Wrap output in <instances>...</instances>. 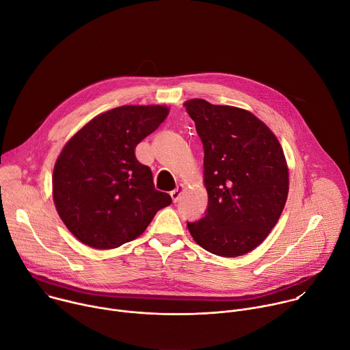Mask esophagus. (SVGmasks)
Returning a JSON list of instances; mask_svg holds the SVG:
<instances>
[{"label":"esophagus","instance_id":"34e87169","mask_svg":"<svg viewBox=\"0 0 350 350\" xmlns=\"http://www.w3.org/2000/svg\"><path fill=\"white\" fill-rule=\"evenodd\" d=\"M183 191H184V187L183 185H178L176 189H173L172 192H170V196H172V199H173V202L176 204L178 199H180V196H181V193H183Z\"/></svg>","mask_w":350,"mask_h":350}]
</instances>
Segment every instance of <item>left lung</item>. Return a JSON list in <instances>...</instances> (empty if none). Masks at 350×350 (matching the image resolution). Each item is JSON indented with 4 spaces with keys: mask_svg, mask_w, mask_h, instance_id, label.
Returning <instances> with one entry per match:
<instances>
[{
    "mask_svg": "<svg viewBox=\"0 0 350 350\" xmlns=\"http://www.w3.org/2000/svg\"><path fill=\"white\" fill-rule=\"evenodd\" d=\"M184 107L204 144L205 216L187 227L208 252L237 258L258 247L277 224L289 173L275 134L252 112L193 98Z\"/></svg>",
    "mask_w": 350,
    "mask_h": 350,
    "instance_id": "8db88e82",
    "label": "left lung"
}]
</instances>
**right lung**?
Segmentation results:
<instances>
[{
    "mask_svg": "<svg viewBox=\"0 0 350 350\" xmlns=\"http://www.w3.org/2000/svg\"><path fill=\"white\" fill-rule=\"evenodd\" d=\"M165 105H123L95 116L62 148L53 198L68 230L84 245L113 249L139 237L172 204L155 189L135 146L169 115Z\"/></svg>",
    "mask_w": 350,
    "mask_h": 350,
    "instance_id": "add662e5",
    "label": "right lung"
}]
</instances>
